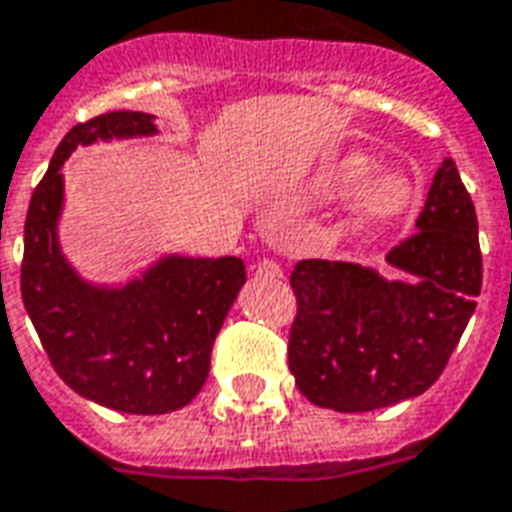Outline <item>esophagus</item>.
I'll list each match as a JSON object with an SVG mask.
<instances>
[{
    "instance_id": "esophagus-1",
    "label": "esophagus",
    "mask_w": 512,
    "mask_h": 512,
    "mask_svg": "<svg viewBox=\"0 0 512 512\" xmlns=\"http://www.w3.org/2000/svg\"><path fill=\"white\" fill-rule=\"evenodd\" d=\"M257 271H260V274H266V277H279V274H282V268H279L277 260H268V257L257 263Z\"/></svg>"
}]
</instances>
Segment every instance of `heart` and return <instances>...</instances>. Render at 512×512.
Masks as SVG:
<instances>
[{
  "mask_svg": "<svg viewBox=\"0 0 512 512\" xmlns=\"http://www.w3.org/2000/svg\"><path fill=\"white\" fill-rule=\"evenodd\" d=\"M376 169V161L359 153L343 156L332 161L329 167L318 172L312 180V194L321 200H334L345 191L356 189L359 183ZM367 180V179H366ZM368 181V180H367ZM417 202V186L406 175H376L362 189L356 191L354 202L345 211V227L351 230H370V227H386V224L403 219Z\"/></svg>",
  "mask_w": 512,
  "mask_h": 512,
  "instance_id": "1",
  "label": "heart"
}]
</instances>
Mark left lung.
Returning <instances> with one entry per match:
<instances>
[{
	"mask_svg": "<svg viewBox=\"0 0 512 512\" xmlns=\"http://www.w3.org/2000/svg\"><path fill=\"white\" fill-rule=\"evenodd\" d=\"M386 263L406 279L343 260H299L290 271L288 365L315 406L376 411L422 395L444 373L483 285L477 213L452 158L430 183L417 233Z\"/></svg>",
	"mask_w": 512,
	"mask_h": 512,
	"instance_id": "left-lung-1",
	"label": "left lung"
}]
</instances>
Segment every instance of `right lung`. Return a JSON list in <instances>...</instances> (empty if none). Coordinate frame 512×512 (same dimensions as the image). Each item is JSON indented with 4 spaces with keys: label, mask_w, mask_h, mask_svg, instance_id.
<instances>
[{
    "label": "right lung",
    "mask_w": 512,
    "mask_h": 512,
    "mask_svg": "<svg viewBox=\"0 0 512 512\" xmlns=\"http://www.w3.org/2000/svg\"><path fill=\"white\" fill-rule=\"evenodd\" d=\"M150 134L156 126L145 112H106L73 126L32 191L24 224L21 299L51 367L76 395L123 414L189 406L246 282L241 257H164L123 288H93L62 257L57 219L65 158L98 139Z\"/></svg>",
    "instance_id": "1"
}]
</instances>
